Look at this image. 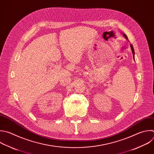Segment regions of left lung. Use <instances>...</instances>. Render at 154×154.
Returning a JSON list of instances; mask_svg holds the SVG:
<instances>
[{"mask_svg":"<svg viewBox=\"0 0 154 154\" xmlns=\"http://www.w3.org/2000/svg\"><path fill=\"white\" fill-rule=\"evenodd\" d=\"M124 36L126 37V38L128 39L126 35L124 34ZM131 49H132V54H133V56H134V48H133V46L132 45V44H131Z\"/></svg>","mask_w":154,"mask_h":154,"instance_id":"1","label":"left lung"}]
</instances>
